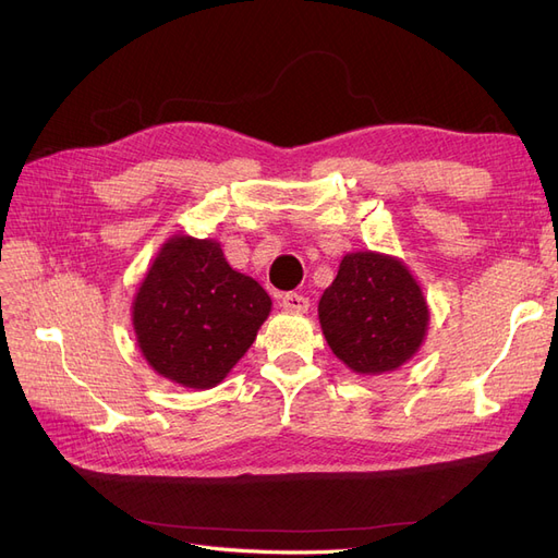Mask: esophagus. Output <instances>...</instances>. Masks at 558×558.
Here are the masks:
<instances>
[{
	"mask_svg": "<svg viewBox=\"0 0 558 558\" xmlns=\"http://www.w3.org/2000/svg\"><path fill=\"white\" fill-rule=\"evenodd\" d=\"M281 307H283L286 312L305 314V312L310 310V300H307L305 295H300V293H286V295L281 298Z\"/></svg>",
	"mask_w": 558,
	"mask_h": 558,
	"instance_id": "obj_1",
	"label": "esophagus"
}]
</instances>
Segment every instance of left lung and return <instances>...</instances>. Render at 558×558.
<instances>
[{
    "mask_svg": "<svg viewBox=\"0 0 558 558\" xmlns=\"http://www.w3.org/2000/svg\"><path fill=\"white\" fill-rule=\"evenodd\" d=\"M318 320L328 347L351 373L384 375L416 356L430 310L400 258L353 251L320 295Z\"/></svg>",
    "mask_w": 558,
    "mask_h": 558,
    "instance_id": "left-lung-1",
    "label": "left lung"
}]
</instances>
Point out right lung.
Listing matches in <instances>:
<instances>
[{"mask_svg":"<svg viewBox=\"0 0 558 558\" xmlns=\"http://www.w3.org/2000/svg\"><path fill=\"white\" fill-rule=\"evenodd\" d=\"M272 300L232 269L216 240L174 234L150 263L132 302L146 363L185 388H214L256 340Z\"/></svg>","mask_w":558,"mask_h":558,"instance_id":"add662e5","label":"right lung"}]
</instances>
